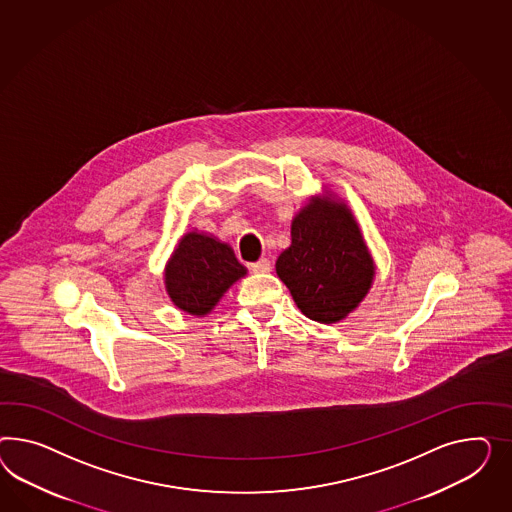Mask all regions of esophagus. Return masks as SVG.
<instances>
[{"label":"esophagus","mask_w":512,"mask_h":512,"mask_svg":"<svg viewBox=\"0 0 512 512\" xmlns=\"http://www.w3.org/2000/svg\"><path fill=\"white\" fill-rule=\"evenodd\" d=\"M249 268H251V272H255V274H266V272H270L272 264H270L268 259H259L257 263L249 264Z\"/></svg>","instance_id":"34e87169"}]
</instances>
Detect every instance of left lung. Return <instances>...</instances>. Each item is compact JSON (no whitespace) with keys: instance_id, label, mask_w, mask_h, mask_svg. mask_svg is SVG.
<instances>
[{"instance_id":"obj_1","label":"left lung","mask_w":512,"mask_h":512,"mask_svg":"<svg viewBox=\"0 0 512 512\" xmlns=\"http://www.w3.org/2000/svg\"><path fill=\"white\" fill-rule=\"evenodd\" d=\"M291 246L277 257L276 272L305 317L339 322L367 296L373 257L345 203L313 197L292 220Z\"/></svg>"}]
</instances>
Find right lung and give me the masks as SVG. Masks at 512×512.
Returning <instances> with one entry per match:
<instances>
[{"label": "right lung", "instance_id": "add662e5", "mask_svg": "<svg viewBox=\"0 0 512 512\" xmlns=\"http://www.w3.org/2000/svg\"><path fill=\"white\" fill-rule=\"evenodd\" d=\"M246 276L235 251L214 236L190 231L180 238L166 266V291L182 311L203 317L229 287Z\"/></svg>", "mask_w": 512, "mask_h": 512}]
</instances>
